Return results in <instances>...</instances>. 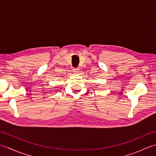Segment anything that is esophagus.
Wrapping results in <instances>:
<instances>
[{
  "mask_svg": "<svg viewBox=\"0 0 156 156\" xmlns=\"http://www.w3.org/2000/svg\"><path fill=\"white\" fill-rule=\"evenodd\" d=\"M79 72V69L78 68H74L73 69V72L75 73V74H77Z\"/></svg>",
  "mask_w": 156,
  "mask_h": 156,
  "instance_id": "34e87169",
  "label": "esophagus"
}]
</instances>
